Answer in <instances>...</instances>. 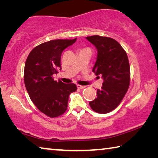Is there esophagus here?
Segmentation results:
<instances>
[{"instance_id": "esophagus-1", "label": "esophagus", "mask_w": 158, "mask_h": 158, "mask_svg": "<svg viewBox=\"0 0 158 158\" xmlns=\"http://www.w3.org/2000/svg\"><path fill=\"white\" fill-rule=\"evenodd\" d=\"M77 88H78V89H85V85H77Z\"/></svg>"}]
</instances>
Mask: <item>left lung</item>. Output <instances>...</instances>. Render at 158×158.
<instances>
[{"mask_svg":"<svg viewBox=\"0 0 158 158\" xmlns=\"http://www.w3.org/2000/svg\"><path fill=\"white\" fill-rule=\"evenodd\" d=\"M86 39L98 50L97 60L93 68L96 75L104 80L101 89L89 105L99 114L109 113L121 102L128 90L130 81V68L127 53L114 39L93 35Z\"/></svg>","mask_w":158,"mask_h":158,"instance_id":"left-lung-1","label":"left lung"}]
</instances>
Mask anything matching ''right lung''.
<instances>
[{
	"label": "right lung",
	"mask_w": 158,
	"mask_h": 158,
	"mask_svg": "<svg viewBox=\"0 0 158 158\" xmlns=\"http://www.w3.org/2000/svg\"><path fill=\"white\" fill-rule=\"evenodd\" d=\"M54 40L39 44L28 56L24 67V84L31 101L42 113L51 118L60 116L68 109L69 95L76 91L74 84L54 81L53 75L60 68L63 50L76 42Z\"/></svg>",
	"instance_id": "right-lung-1"
}]
</instances>
